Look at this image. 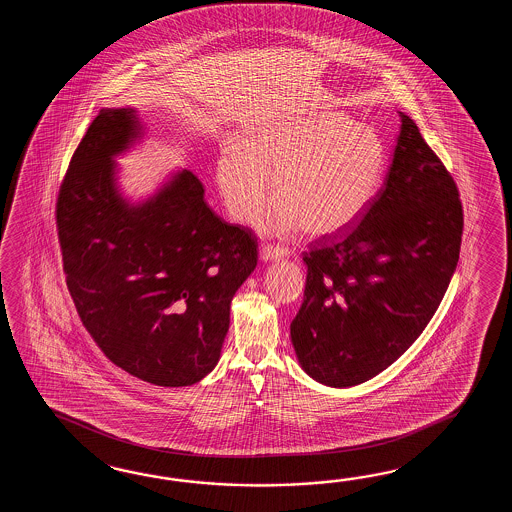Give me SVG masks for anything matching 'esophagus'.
<instances>
[{
    "mask_svg": "<svg viewBox=\"0 0 512 512\" xmlns=\"http://www.w3.org/2000/svg\"><path fill=\"white\" fill-rule=\"evenodd\" d=\"M289 254H291V251H289L287 247H280V245H274V247H272V245H265V247L261 249V260H280V258H289Z\"/></svg>",
    "mask_w": 512,
    "mask_h": 512,
    "instance_id": "34e87169",
    "label": "esophagus"
}]
</instances>
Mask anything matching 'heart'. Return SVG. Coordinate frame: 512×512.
Returning <instances> with one entry per match:
<instances>
[{"label":"heart","mask_w":512,"mask_h":512,"mask_svg":"<svg viewBox=\"0 0 512 512\" xmlns=\"http://www.w3.org/2000/svg\"><path fill=\"white\" fill-rule=\"evenodd\" d=\"M386 146L377 131L344 113H307L261 124L241 144L229 141L216 179L230 216L249 219L271 192L278 197L254 219L269 234L305 227L315 236L349 229L377 196Z\"/></svg>","instance_id":"heart-1"}]
</instances>
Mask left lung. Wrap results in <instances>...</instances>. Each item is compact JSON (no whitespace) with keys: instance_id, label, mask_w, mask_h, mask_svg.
<instances>
[{"instance_id":"8db88e82","label":"left lung","mask_w":512,"mask_h":512,"mask_svg":"<svg viewBox=\"0 0 512 512\" xmlns=\"http://www.w3.org/2000/svg\"><path fill=\"white\" fill-rule=\"evenodd\" d=\"M384 185L357 225L304 252L291 324L302 370L333 388L370 381L432 320L456 271L463 208L445 164L408 115Z\"/></svg>"}]
</instances>
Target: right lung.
Here are the masks:
<instances>
[{
	"label": "right lung",
	"mask_w": 512,
	"mask_h": 512,
	"mask_svg": "<svg viewBox=\"0 0 512 512\" xmlns=\"http://www.w3.org/2000/svg\"><path fill=\"white\" fill-rule=\"evenodd\" d=\"M142 137L135 109L104 108L73 153L56 203L67 289L113 364L157 386H190L218 364L258 243L208 207L188 170L139 203L122 196L115 157Z\"/></svg>",
	"instance_id": "obj_1"
}]
</instances>
